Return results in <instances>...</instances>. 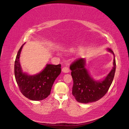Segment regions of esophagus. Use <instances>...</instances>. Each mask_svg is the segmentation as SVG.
<instances>
[{
  "instance_id": "obj_1",
  "label": "esophagus",
  "mask_w": 129,
  "mask_h": 129,
  "mask_svg": "<svg viewBox=\"0 0 129 129\" xmlns=\"http://www.w3.org/2000/svg\"><path fill=\"white\" fill-rule=\"evenodd\" d=\"M62 71L64 73H69L70 72V69L69 68H68V67H64L62 69Z\"/></svg>"
}]
</instances>
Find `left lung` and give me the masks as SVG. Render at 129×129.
<instances>
[{
    "mask_svg": "<svg viewBox=\"0 0 129 129\" xmlns=\"http://www.w3.org/2000/svg\"><path fill=\"white\" fill-rule=\"evenodd\" d=\"M113 54L110 49H108ZM85 60L80 58L70 65L71 75L73 80L72 94L78 102L88 104L101 99L108 92L114 77L115 68V58L113 68L106 77L102 81H95L90 77L85 68Z\"/></svg>",
    "mask_w": 129,
    "mask_h": 129,
    "instance_id": "left-lung-1",
    "label": "left lung"
}]
</instances>
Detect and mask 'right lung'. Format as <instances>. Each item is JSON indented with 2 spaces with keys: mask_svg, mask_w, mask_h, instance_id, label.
Wrapping results in <instances>:
<instances>
[{
  "mask_svg": "<svg viewBox=\"0 0 129 129\" xmlns=\"http://www.w3.org/2000/svg\"><path fill=\"white\" fill-rule=\"evenodd\" d=\"M24 44L19 49L15 59V79L19 90L25 97L32 101H41L51 93L54 81L61 72V65L47 64L40 73L35 75L30 76L23 72L19 58Z\"/></svg>",
  "mask_w": 129,
  "mask_h": 129,
  "instance_id": "right-lung-1",
  "label": "right lung"
}]
</instances>
